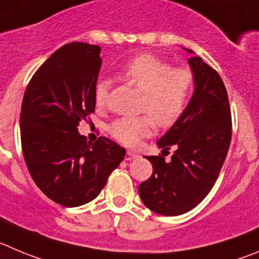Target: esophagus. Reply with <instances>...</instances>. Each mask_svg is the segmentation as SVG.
<instances>
[{
    "mask_svg": "<svg viewBox=\"0 0 259 259\" xmlns=\"http://www.w3.org/2000/svg\"><path fill=\"white\" fill-rule=\"evenodd\" d=\"M135 158H138L137 153H133V152L127 151L126 154H125V159H126V161H133V159H135Z\"/></svg>",
    "mask_w": 259,
    "mask_h": 259,
    "instance_id": "1",
    "label": "esophagus"
}]
</instances>
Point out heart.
<instances>
[{"mask_svg": "<svg viewBox=\"0 0 259 259\" xmlns=\"http://www.w3.org/2000/svg\"><path fill=\"white\" fill-rule=\"evenodd\" d=\"M122 78L143 93L141 110L148 115L117 118L110 125V134L126 147H137L143 138L154 130V122L170 127L178 121L188 105L193 85V74L188 69H174L170 62L153 56L141 55L127 62ZM107 80H100L94 89L97 106L108 100Z\"/></svg>", "mask_w": 259, "mask_h": 259, "instance_id": "b5f03b06", "label": "heart"}]
</instances>
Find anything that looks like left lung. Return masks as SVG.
I'll return each instance as SVG.
<instances>
[{"mask_svg": "<svg viewBox=\"0 0 259 259\" xmlns=\"http://www.w3.org/2000/svg\"><path fill=\"white\" fill-rule=\"evenodd\" d=\"M188 62L194 93L180 118L157 141L162 154L171 147L175 152L170 162L162 156L146 157L153 172L138 188L144 206L163 216L185 213L206 198L231 141L230 105L224 81L200 57L193 56Z\"/></svg>", "mask_w": 259, "mask_h": 259, "instance_id": "left-lung-1", "label": "left lung"}]
</instances>
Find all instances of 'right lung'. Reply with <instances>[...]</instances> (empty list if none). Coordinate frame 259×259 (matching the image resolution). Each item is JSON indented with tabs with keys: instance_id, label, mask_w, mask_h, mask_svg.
I'll list each match as a JSON object with an SVG mask.
<instances>
[{
	"instance_id": "add662e5",
	"label": "right lung",
	"mask_w": 259,
	"mask_h": 259,
	"mask_svg": "<svg viewBox=\"0 0 259 259\" xmlns=\"http://www.w3.org/2000/svg\"><path fill=\"white\" fill-rule=\"evenodd\" d=\"M101 47L62 46L37 70L24 93L20 135L24 159L37 187L53 202L78 207L93 200L124 159V148L100 138L87 142L78 132L94 112Z\"/></svg>"
}]
</instances>
